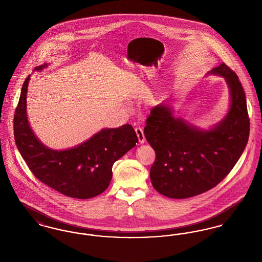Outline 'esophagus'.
I'll use <instances>...</instances> for the list:
<instances>
[{"mask_svg":"<svg viewBox=\"0 0 262 262\" xmlns=\"http://www.w3.org/2000/svg\"><path fill=\"white\" fill-rule=\"evenodd\" d=\"M136 133H137V138H138V141L140 144L144 143L145 142V137H144V133H143V129L141 127H137L136 128Z\"/></svg>","mask_w":262,"mask_h":262,"instance_id":"esophagus-1","label":"esophagus"}]
</instances>
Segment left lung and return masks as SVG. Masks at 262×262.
<instances>
[{"label":"left lung","instance_id":"8db88e82","mask_svg":"<svg viewBox=\"0 0 262 262\" xmlns=\"http://www.w3.org/2000/svg\"><path fill=\"white\" fill-rule=\"evenodd\" d=\"M207 75L224 77L230 92L229 111L218 124L200 128L176 117L167 103L155 106L146 120L144 136L156 153L150 180L159 193L170 199H188L217 186L249 140L247 99L237 75L224 62Z\"/></svg>","mask_w":262,"mask_h":262}]
</instances>
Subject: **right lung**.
I'll return each instance as SVG.
<instances>
[{"instance_id":"obj_1","label":"right lung","mask_w":262,"mask_h":262,"mask_svg":"<svg viewBox=\"0 0 262 262\" xmlns=\"http://www.w3.org/2000/svg\"><path fill=\"white\" fill-rule=\"evenodd\" d=\"M48 67L44 63L35 71ZM27 76L13 118L14 140L28 168L38 180L63 195L86 200L99 195L112 180L113 164L134 148L138 141L128 124L102 128L82 143L69 149H51L30 127L26 112Z\"/></svg>"}]
</instances>
